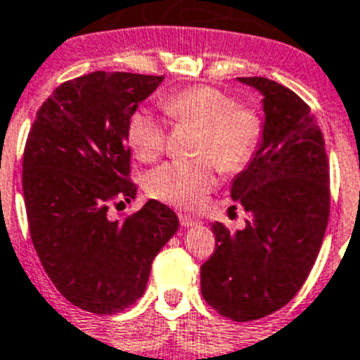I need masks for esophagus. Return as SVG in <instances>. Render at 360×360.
Listing matches in <instances>:
<instances>
[{
	"mask_svg": "<svg viewBox=\"0 0 360 360\" xmlns=\"http://www.w3.org/2000/svg\"><path fill=\"white\" fill-rule=\"evenodd\" d=\"M179 221H181V225L188 229V226L198 225L199 219H198V217H194V216H188V214H179Z\"/></svg>",
	"mask_w": 360,
	"mask_h": 360,
	"instance_id": "esophagus-1",
	"label": "esophagus"
}]
</instances>
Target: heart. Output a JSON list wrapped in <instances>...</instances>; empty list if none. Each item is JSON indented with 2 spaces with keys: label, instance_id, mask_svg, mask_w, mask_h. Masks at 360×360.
<instances>
[{
  "label": "heart",
  "instance_id": "obj_1",
  "mask_svg": "<svg viewBox=\"0 0 360 360\" xmlns=\"http://www.w3.org/2000/svg\"><path fill=\"white\" fill-rule=\"evenodd\" d=\"M162 111L175 126L198 129L194 155L186 162H166L146 177V192L175 207L188 208L214 186V165L225 174L240 172L252 159L262 134V117L238 104L234 96L216 87H190L162 102ZM166 131L148 111L131 115L128 143L143 162L155 161L165 150Z\"/></svg>",
  "mask_w": 360,
  "mask_h": 360
}]
</instances>
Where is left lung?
Here are the masks:
<instances>
[{
	"mask_svg": "<svg viewBox=\"0 0 360 360\" xmlns=\"http://www.w3.org/2000/svg\"><path fill=\"white\" fill-rule=\"evenodd\" d=\"M264 95V134L231 195L245 229L212 223L214 255L201 265V295L219 315L249 322L291 300L309 276L329 219L326 144L309 105L264 77L238 78Z\"/></svg>",
	"mask_w": 360,
	"mask_h": 360,
	"instance_id": "1",
	"label": "left lung"
}]
</instances>
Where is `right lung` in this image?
I'll return each instance as SVG.
<instances>
[{
    "label": "right lung",
    "instance_id": "add662e5",
    "mask_svg": "<svg viewBox=\"0 0 360 360\" xmlns=\"http://www.w3.org/2000/svg\"><path fill=\"white\" fill-rule=\"evenodd\" d=\"M162 78L95 71L63 82L27 137L23 198L36 255L54 288L96 315L143 297L153 258L179 226L155 199L122 221L108 217L110 203L137 195L128 124Z\"/></svg>",
    "mask_w": 360,
    "mask_h": 360
}]
</instances>
